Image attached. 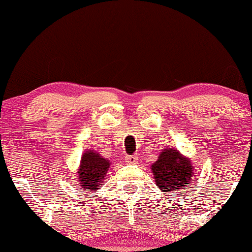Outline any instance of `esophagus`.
<instances>
[{"label": "esophagus", "mask_w": 252, "mask_h": 252, "mask_svg": "<svg viewBox=\"0 0 252 252\" xmlns=\"http://www.w3.org/2000/svg\"><path fill=\"white\" fill-rule=\"evenodd\" d=\"M138 157L136 156H126V162L127 164H134L138 163Z\"/></svg>", "instance_id": "34e87169"}]
</instances>
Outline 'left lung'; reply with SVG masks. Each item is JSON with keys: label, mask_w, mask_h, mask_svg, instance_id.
Masks as SVG:
<instances>
[{"label": "left lung", "mask_w": 252, "mask_h": 252, "mask_svg": "<svg viewBox=\"0 0 252 252\" xmlns=\"http://www.w3.org/2000/svg\"><path fill=\"white\" fill-rule=\"evenodd\" d=\"M150 168L161 192L174 193V191L187 189L192 183L194 164L190 158L183 156L174 148L161 150L158 160L153 162Z\"/></svg>", "instance_id": "left-lung-1"}]
</instances>
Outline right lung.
I'll return each mask as SVG.
<instances>
[{
    "mask_svg": "<svg viewBox=\"0 0 252 252\" xmlns=\"http://www.w3.org/2000/svg\"><path fill=\"white\" fill-rule=\"evenodd\" d=\"M110 164V160L100 156V153L92 149H87L81 157L76 173L79 187L83 190H88V192H95L101 189Z\"/></svg>",
    "mask_w": 252,
    "mask_h": 252,
    "instance_id": "right-lung-1",
    "label": "right lung"
}]
</instances>
